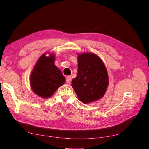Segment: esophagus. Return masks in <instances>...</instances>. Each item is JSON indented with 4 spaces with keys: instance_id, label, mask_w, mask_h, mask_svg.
I'll use <instances>...</instances> for the list:
<instances>
[{
    "instance_id": "obj_1",
    "label": "esophagus",
    "mask_w": 149,
    "mask_h": 149,
    "mask_svg": "<svg viewBox=\"0 0 149 149\" xmlns=\"http://www.w3.org/2000/svg\"><path fill=\"white\" fill-rule=\"evenodd\" d=\"M71 81H72V77L70 76V75H68V76L66 77V83H68V84H69V83H70Z\"/></svg>"
}]
</instances>
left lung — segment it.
Listing matches in <instances>:
<instances>
[{"label": "left lung", "mask_w": 149, "mask_h": 149, "mask_svg": "<svg viewBox=\"0 0 149 149\" xmlns=\"http://www.w3.org/2000/svg\"><path fill=\"white\" fill-rule=\"evenodd\" d=\"M77 59V75L72 81V87L82 102L87 104L99 100L104 96L108 85L105 65L92 53L82 54Z\"/></svg>", "instance_id": "left-lung-1"}]
</instances>
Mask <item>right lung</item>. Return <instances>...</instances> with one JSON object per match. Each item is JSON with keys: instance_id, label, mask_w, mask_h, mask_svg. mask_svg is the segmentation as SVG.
I'll list each match as a JSON object with an SVG mask.
<instances>
[{"instance_id": "right-lung-1", "label": "right lung", "mask_w": 149, "mask_h": 149, "mask_svg": "<svg viewBox=\"0 0 149 149\" xmlns=\"http://www.w3.org/2000/svg\"><path fill=\"white\" fill-rule=\"evenodd\" d=\"M65 82L61 70L54 65V55L41 56L31 75V86L34 92L47 99Z\"/></svg>"}]
</instances>
